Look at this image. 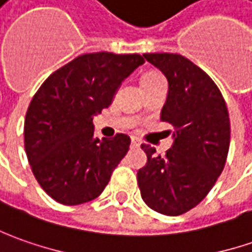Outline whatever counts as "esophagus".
I'll return each instance as SVG.
<instances>
[{"label": "esophagus", "instance_id": "34e87169", "mask_svg": "<svg viewBox=\"0 0 252 252\" xmlns=\"http://www.w3.org/2000/svg\"><path fill=\"white\" fill-rule=\"evenodd\" d=\"M131 145H132V148H139L141 142H139L138 138H131Z\"/></svg>", "mask_w": 252, "mask_h": 252}]
</instances>
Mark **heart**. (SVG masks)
Wrapping results in <instances>:
<instances>
[{"mask_svg": "<svg viewBox=\"0 0 252 252\" xmlns=\"http://www.w3.org/2000/svg\"><path fill=\"white\" fill-rule=\"evenodd\" d=\"M159 79H163V76L158 72H146L141 78V85L143 83H149V82H155V81H159Z\"/></svg>", "mask_w": 252, "mask_h": 252, "instance_id": "heart-1", "label": "heart"}]
</instances>
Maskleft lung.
<instances>
[{
  "mask_svg": "<svg viewBox=\"0 0 252 252\" xmlns=\"http://www.w3.org/2000/svg\"><path fill=\"white\" fill-rule=\"evenodd\" d=\"M169 82L160 120L174 126L166 156L142 143L148 161L136 178L143 202L156 212L178 216L199 204L226 164L230 120L226 101L211 76L173 53L143 54Z\"/></svg>",
  "mask_w": 252,
  "mask_h": 252,
  "instance_id": "1",
  "label": "left lung"
}]
</instances>
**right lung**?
<instances>
[{
  "label": "right lung",
  "instance_id": "right-lung-1",
  "mask_svg": "<svg viewBox=\"0 0 252 252\" xmlns=\"http://www.w3.org/2000/svg\"><path fill=\"white\" fill-rule=\"evenodd\" d=\"M145 63L139 54L91 53L48 76L25 117V151L40 187L63 205L97 198L129 149L126 134L94 138L93 117Z\"/></svg>",
  "mask_w": 252,
  "mask_h": 252
}]
</instances>
